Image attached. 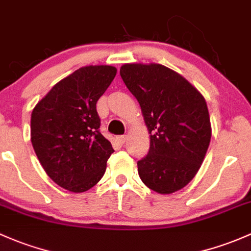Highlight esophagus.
I'll list each match as a JSON object with an SVG mask.
<instances>
[{
    "label": "esophagus",
    "mask_w": 251,
    "mask_h": 251,
    "mask_svg": "<svg viewBox=\"0 0 251 251\" xmlns=\"http://www.w3.org/2000/svg\"><path fill=\"white\" fill-rule=\"evenodd\" d=\"M125 142H126L125 136H120L117 138V143L119 144V146H124V144H125Z\"/></svg>",
    "instance_id": "34e87169"
}]
</instances>
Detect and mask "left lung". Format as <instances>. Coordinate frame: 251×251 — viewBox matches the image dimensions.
<instances>
[{"label": "left lung", "mask_w": 251, "mask_h": 251, "mask_svg": "<svg viewBox=\"0 0 251 251\" xmlns=\"http://www.w3.org/2000/svg\"><path fill=\"white\" fill-rule=\"evenodd\" d=\"M120 75L142 109L150 149L137 162L142 181L161 195L183 189L199 172L212 137L203 95L160 63H125Z\"/></svg>", "instance_id": "obj_1"}]
</instances>
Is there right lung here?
Returning <instances> with one entry per match:
<instances>
[{
  "instance_id": "obj_1",
  "label": "right lung",
  "mask_w": 251,
  "mask_h": 251,
  "mask_svg": "<svg viewBox=\"0 0 251 251\" xmlns=\"http://www.w3.org/2000/svg\"><path fill=\"white\" fill-rule=\"evenodd\" d=\"M117 75L108 65L85 66L55 84L31 114V142L54 183L88 191L103 176L114 149L100 132L96 103Z\"/></svg>"
}]
</instances>
